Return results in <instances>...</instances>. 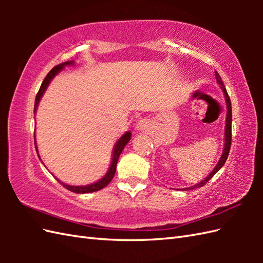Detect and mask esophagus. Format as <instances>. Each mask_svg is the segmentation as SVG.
Here are the masks:
<instances>
[{"mask_svg": "<svg viewBox=\"0 0 263 263\" xmlns=\"http://www.w3.org/2000/svg\"><path fill=\"white\" fill-rule=\"evenodd\" d=\"M149 122H148V120H144V119H142V120H140L139 121L137 124H136V128L138 131H147V130H149Z\"/></svg>", "mask_w": 263, "mask_h": 263, "instance_id": "34e87169", "label": "esophagus"}]
</instances>
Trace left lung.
I'll return each mask as SVG.
<instances>
[{
	"label": "left lung",
	"instance_id": "left-lung-1",
	"mask_svg": "<svg viewBox=\"0 0 263 263\" xmlns=\"http://www.w3.org/2000/svg\"><path fill=\"white\" fill-rule=\"evenodd\" d=\"M215 76H216V80H217V83L218 85L220 86L222 92H224V97H225V100H226V107H227V113H226V125H225V135H224V150H222V154L220 156L219 158V161H218L217 165L215 166V168L212 170L209 175L206 176L205 178H203L202 181L199 182L198 184H195V185L193 186H190V187H185V189H182V191H186V190H194V189H198V187H201L203 186L204 184L208 182L210 178L214 176L216 173L219 171L222 166H224V164L226 163L227 160V157H228V154H230V149H231V143H232V104H231V99H230V96H228V93L226 91V88L224 86V82H222L221 78L219 76V73L216 71L215 72ZM181 190V189H180Z\"/></svg>",
	"mask_w": 263,
	"mask_h": 263
}]
</instances>
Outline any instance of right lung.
Instances as JSON below:
<instances>
[{
    "mask_svg": "<svg viewBox=\"0 0 263 263\" xmlns=\"http://www.w3.org/2000/svg\"><path fill=\"white\" fill-rule=\"evenodd\" d=\"M74 64V61H69V62H64V63H61L59 65L55 66V68H53L51 71L48 72L47 76L45 79H44L43 83L41 88H39L38 90V93L36 96V99H35V107H33V113L36 114L37 111V107H38V104L39 102H41V99L43 97L44 92L46 91V89L48 87L49 83H51V81L54 79L55 76H58L61 71H62L65 66H69V65H73ZM131 136L132 133L130 131H126L124 135H123L119 140H117L114 144V148H113V154H111V160H110V165L108 167V171L106 172V174L100 178L99 181L95 182V183H91V184H88V185H69V184H65L63 182H61L59 178H57V180L59 181V183L62 184V185L68 189L69 191L71 192H74V193H79V194H83V193H91V192H96V191H99V190L104 189L105 186H107L109 182L113 180V177L115 175V172H116V164L117 161H119V157L121 153L123 152V149H124V147L127 144V142L131 140ZM33 139H35V147H36V152H37V155L39 157V154H38V149H37V143H36V136L33 135ZM39 159H41V157H39ZM42 160V159H41Z\"/></svg>",
    "mask_w": 263,
    "mask_h": 263,
    "instance_id": "1",
    "label": "right lung"
}]
</instances>
